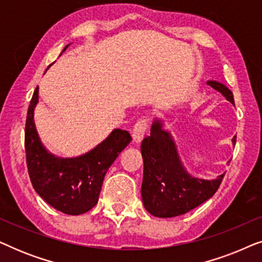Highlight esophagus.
<instances>
[{
	"label": "esophagus",
	"mask_w": 262,
	"mask_h": 262,
	"mask_svg": "<svg viewBox=\"0 0 262 262\" xmlns=\"http://www.w3.org/2000/svg\"><path fill=\"white\" fill-rule=\"evenodd\" d=\"M148 124L149 120L148 119H143L138 120L137 123L135 124L134 128H132V138H134V142L139 143L144 137L146 130H148Z\"/></svg>",
	"instance_id": "34e87169"
}]
</instances>
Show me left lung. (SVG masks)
Here are the masks:
<instances>
[{"label":"left lung","mask_w":262,"mask_h":262,"mask_svg":"<svg viewBox=\"0 0 262 262\" xmlns=\"http://www.w3.org/2000/svg\"><path fill=\"white\" fill-rule=\"evenodd\" d=\"M207 84L235 105L234 95L227 85L217 81H207ZM162 125L159 119L154 121L150 136L142 142L144 170L141 193L149 213L155 217L169 218L189 212L210 199L217 192L225 173L214 180L192 178L179 159L170 134L163 130ZM232 143H236V136Z\"/></svg>","instance_id":"1"}]
</instances>
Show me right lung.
Wrapping results in <instances>:
<instances>
[{
  "instance_id": "add662e5",
  "label": "right lung",
  "mask_w": 262,
  "mask_h": 262,
  "mask_svg": "<svg viewBox=\"0 0 262 262\" xmlns=\"http://www.w3.org/2000/svg\"><path fill=\"white\" fill-rule=\"evenodd\" d=\"M67 48L68 45L64 50ZM38 91L37 87L32 96L25 127L26 163L32 186L60 212L71 216L84 213L96 205L107 170L132 138L127 131L116 128L84 155L73 159L56 157L42 146L34 125Z\"/></svg>"
}]
</instances>
